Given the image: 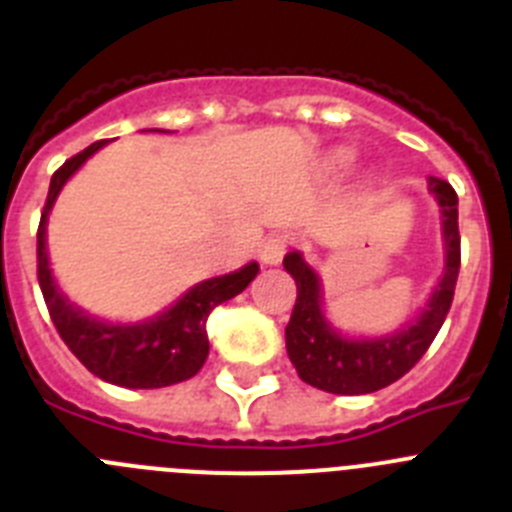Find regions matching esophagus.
I'll list each match as a JSON object with an SVG mask.
<instances>
[{
    "mask_svg": "<svg viewBox=\"0 0 512 512\" xmlns=\"http://www.w3.org/2000/svg\"><path fill=\"white\" fill-rule=\"evenodd\" d=\"M287 246H289L287 235H282V233L269 235V238H266V241L261 243V248H259V259L264 261V264H269V266L282 264L284 253H287Z\"/></svg>",
    "mask_w": 512,
    "mask_h": 512,
    "instance_id": "1",
    "label": "esophagus"
}]
</instances>
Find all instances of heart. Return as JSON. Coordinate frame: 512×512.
<instances>
[{
	"mask_svg": "<svg viewBox=\"0 0 512 512\" xmlns=\"http://www.w3.org/2000/svg\"><path fill=\"white\" fill-rule=\"evenodd\" d=\"M348 161H351V153L348 151H338L336 156H333V166H338V169L348 166Z\"/></svg>",
	"mask_w": 512,
	"mask_h": 512,
	"instance_id": "obj_1",
	"label": "heart"
}]
</instances>
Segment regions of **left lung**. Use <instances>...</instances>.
<instances>
[{"label":"left lung","mask_w":512,"mask_h":512,"mask_svg":"<svg viewBox=\"0 0 512 512\" xmlns=\"http://www.w3.org/2000/svg\"><path fill=\"white\" fill-rule=\"evenodd\" d=\"M428 189L441 205V230L446 266L431 300L418 318L392 336L346 338L325 320L320 277L305 264L302 253L284 256V269L297 284V302L289 318L287 354L302 382L333 395H369L397 382L428 351L454 300L461 264L459 200L449 182L428 176Z\"/></svg>","instance_id":"obj_1"}]
</instances>
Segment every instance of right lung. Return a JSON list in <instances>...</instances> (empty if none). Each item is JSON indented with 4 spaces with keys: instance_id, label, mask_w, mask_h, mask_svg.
I'll return each mask as SVG.
<instances>
[{
    "instance_id": "obj_1",
    "label": "right lung",
    "mask_w": 512,
    "mask_h": 512,
    "mask_svg": "<svg viewBox=\"0 0 512 512\" xmlns=\"http://www.w3.org/2000/svg\"><path fill=\"white\" fill-rule=\"evenodd\" d=\"M102 146H107V140H97L76 153L51 176V189L38 225V282L45 305L58 336L94 377L130 390H158V387L187 382L200 372L210 354V341H207L210 312L217 305L233 300L235 295H241L259 274V264L251 261L243 269L194 284L182 300H176L164 312L143 323H104L66 300L48 264L45 223L63 184Z\"/></svg>"
}]
</instances>
